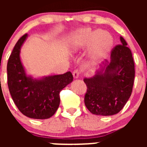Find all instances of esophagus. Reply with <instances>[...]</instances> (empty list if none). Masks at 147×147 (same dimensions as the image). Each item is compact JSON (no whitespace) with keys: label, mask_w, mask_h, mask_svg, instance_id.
<instances>
[{"label":"esophagus","mask_w":147,"mask_h":147,"mask_svg":"<svg viewBox=\"0 0 147 147\" xmlns=\"http://www.w3.org/2000/svg\"><path fill=\"white\" fill-rule=\"evenodd\" d=\"M80 72L78 69H75L73 72H72V75H73V78L75 79H78L80 77Z\"/></svg>","instance_id":"34e87169"}]
</instances>
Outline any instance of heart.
<instances>
[{"label":"heart","mask_w":147,"mask_h":147,"mask_svg":"<svg viewBox=\"0 0 147 147\" xmlns=\"http://www.w3.org/2000/svg\"><path fill=\"white\" fill-rule=\"evenodd\" d=\"M113 44V38L109 32L90 28L78 29L67 38V47L70 52L79 53L87 48V60L94 64L109 55Z\"/></svg>","instance_id":"1"}]
</instances>
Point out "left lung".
Returning <instances> with one entry per match:
<instances>
[{"instance_id":"obj_1","label":"left lung","mask_w":147,"mask_h":147,"mask_svg":"<svg viewBox=\"0 0 147 147\" xmlns=\"http://www.w3.org/2000/svg\"><path fill=\"white\" fill-rule=\"evenodd\" d=\"M112 50L110 60H105L90 78H84L87 87L84 104L91 113L101 116L117 114L128 101L134 84V63L125 40Z\"/></svg>"}]
</instances>
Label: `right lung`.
I'll return each instance as SVG.
<instances>
[{
    "mask_svg": "<svg viewBox=\"0 0 147 147\" xmlns=\"http://www.w3.org/2000/svg\"><path fill=\"white\" fill-rule=\"evenodd\" d=\"M28 35L18 40L7 65L8 85L17 107L28 117L45 119L51 117L60 105V92L73 81L70 72L63 75L34 78L28 75L20 60V50Z\"/></svg>",
    "mask_w": 147,
    "mask_h": 147,
    "instance_id": "right-lung-1",
    "label": "right lung"
}]
</instances>
